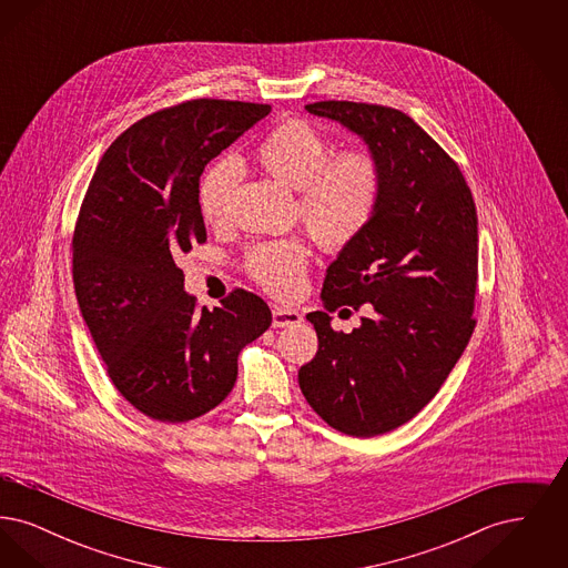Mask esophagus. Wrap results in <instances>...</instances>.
<instances>
[{
	"mask_svg": "<svg viewBox=\"0 0 568 568\" xmlns=\"http://www.w3.org/2000/svg\"><path fill=\"white\" fill-rule=\"evenodd\" d=\"M302 322V315L296 308H287V306H274L272 308V325L274 327H287V325H297Z\"/></svg>",
	"mask_w": 568,
	"mask_h": 568,
	"instance_id": "34e87169",
	"label": "esophagus"
}]
</instances>
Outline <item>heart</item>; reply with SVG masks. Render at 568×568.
Segmentation results:
<instances>
[{
  "label": "heart",
  "instance_id": "b5f03b06",
  "mask_svg": "<svg viewBox=\"0 0 568 568\" xmlns=\"http://www.w3.org/2000/svg\"><path fill=\"white\" fill-rule=\"evenodd\" d=\"M257 163L290 190L300 191L297 211L311 239L336 253L355 243L375 215L381 193V168L368 151H345L332 158L325 138L302 121L281 123L266 135ZM241 168L234 160L213 163L197 190L206 223L227 215ZM306 248L296 239L255 244L246 253V271L274 296L292 297L306 268Z\"/></svg>",
  "mask_w": 568,
  "mask_h": 568
}]
</instances>
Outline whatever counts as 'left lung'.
Listing matches in <instances>:
<instances>
[{
	"label": "left lung",
	"instance_id": "left-lung-1",
	"mask_svg": "<svg viewBox=\"0 0 568 568\" xmlns=\"http://www.w3.org/2000/svg\"><path fill=\"white\" fill-rule=\"evenodd\" d=\"M306 110L359 135L381 168L377 211L327 266L324 311L306 315L320 349L297 371L325 424L366 438L428 405L470 341L477 211L458 163L405 112L334 100ZM362 303L369 317L353 333L331 329L332 310Z\"/></svg>",
	"mask_w": 568,
	"mask_h": 568
}]
</instances>
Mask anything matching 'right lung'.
<instances>
[{"label":"right lung","instance_id":"1","mask_svg":"<svg viewBox=\"0 0 568 568\" xmlns=\"http://www.w3.org/2000/svg\"><path fill=\"white\" fill-rule=\"evenodd\" d=\"M271 112L195 100L119 135L91 179L72 241L82 320L121 396L179 424L215 408L239 377V353L272 324L268 304L234 290L195 308L174 257L206 241L197 204L204 165Z\"/></svg>","mask_w":568,"mask_h":568}]
</instances>
